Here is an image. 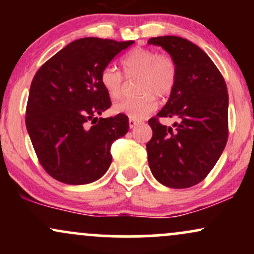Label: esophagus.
<instances>
[{
    "instance_id": "34e87169",
    "label": "esophagus",
    "mask_w": 254,
    "mask_h": 254,
    "mask_svg": "<svg viewBox=\"0 0 254 254\" xmlns=\"http://www.w3.org/2000/svg\"><path fill=\"white\" fill-rule=\"evenodd\" d=\"M139 123H141V122L136 121V119H132V118L129 119V127H130V129H132V127H135L136 125H138Z\"/></svg>"
}]
</instances>
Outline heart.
<instances>
[{"mask_svg": "<svg viewBox=\"0 0 254 254\" xmlns=\"http://www.w3.org/2000/svg\"><path fill=\"white\" fill-rule=\"evenodd\" d=\"M125 75L137 76L135 97L123 99L113 106L116 113H123L132 119H142L155 110L156 97H170L176 87L178 66L174 58L167 54H157L151 49H135L122 61ZM100 82L112 99H119L124 93V76L116 66H105Z\"/></svg>", "mask_w": 254, "mask_h": 254, "instance_id": "heart-1", "label": "heart"}]
</instances>
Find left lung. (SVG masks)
<instances>
[{"label": "left lung", "mask_w": 254, "mask_h": 254, "mask_svg": "<svg viewBox=\"0 0 254 254\" xmlns=\"http://www.w3.org/2000/svg\"><path fill=\"white\" fill-rule=\"evenodd\" d=\"M176 61L178 78L170 99L148 124V162L162 185L186 189L209 174L228 139V93L224 78L210 57L190 40L176 36L150 38ZM176 117L174 128L158 122Z\"/></svg>", "instance_id": "obj_1"}]
</instances>
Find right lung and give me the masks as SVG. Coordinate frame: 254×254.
I'll list each match as a JSON object with an SVG mask.
<instances>
[{"label": "right lung", "mask_w": 254, "mask_h": 254, "mask_svg": "<svg viewBox=\"0 0 254 254\" xmlns=\"http://www.w3.org/2000/svg\"><path fill=\"white\" fill-rule=\"evenodd\" d=\"M133 43L81 38L46 61L34 75L26 127L40 165L54 179L83 185L109 170L111 145L127 132L129 119L123 113L98 118L111 106L100 74Z\"/></svg>", "instance_id": "add662e5"}]
</instances>
